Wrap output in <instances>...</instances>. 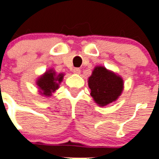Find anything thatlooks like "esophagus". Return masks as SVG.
I'll return each mask as SVG.
<instances>
[{
    "mask_svg": "<svg viewBox=\"0 0 159 159\" xmlns=\"http://www.w3.org/2000/svg\"><path fill=\"white\" fill-rule=\"evenodd\" d=\"M73 71V73H75V74H79V73H81V69L78 68H74Z\"/></svg>",
    "mask_w": 159,
    "mask_h": 159,
    "instance_id": "obj_1",
    "label": "esophagus"
}]
</instances>
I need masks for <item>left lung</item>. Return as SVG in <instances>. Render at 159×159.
Instances as JSON below:
<instances>
[{
    "mask_svg": "<svg viewBox=\"0 0 159 159\" xmlns=\"http://www.w3.org/2000/svg\"><path fill=\"white\" fill-rule=\"evenodd\" d=\"M91 95L100 106H105L115 101L123 89L122 77L104 67H95L89 77Z\"/></svg>",
    "mask_w": 159,
    "mask_h": 159,
    "instance_id": "8db88e82",
    "label": "left lung"
}]
</instances>
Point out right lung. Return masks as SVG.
Here are the masks:
<instances>
[{"label":"right lung","mask_w":159,"mask_h":159,"mask_svg":"<svg viewBox=\"0 0 159 159\" xmlns=\"http://www.w3.org/2000/svg\"><path fill=\"white\" fill-rule=\"evenodd\" d=\"M63 74L56 75L53 70H49L37 81V84L41 93L46 96H50L53 92H55L59 88V83L63 80Z\"/></svg>","instance_id":"obj_1"}]
</instances>
